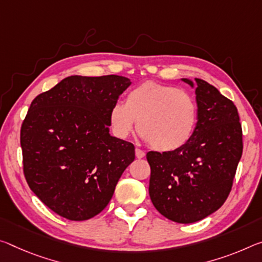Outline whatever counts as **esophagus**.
Here are the masks:
<instances>
[{
	"mask_svg": "<svg viewBox=\"0 0 262 262\" xmlns=\"http://www.w3.org/2000/svg\"><path fill=\"white\" fill-rule=\"evenodd\" d=\"M135 155H136V157H138V159H143V157L146 156V152H144L143 150H141V149H139V148H136L135 149Z\"/></svg>",
	"mask_w": 262,
	"mask_h": 262,
	"instance_id": "esophagus-1",
	"label": "esophagus"
}]
</instances>
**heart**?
Masks as SVG:
<instances>
[{
  "label": "heart",
  "instance_id": "b5f03b06",
  "mask_svg": "<svg viewBox=\"0 0 262 262\" xmlns=\"http://www.w3.org/2000/svg\"><path fill=\"white\" fill-rule=\"evenodd\" d=\"M110 121L119 138L138 128L142 138L160 151H173L188 143L197 123L192 95L178 87L146 81L129 91L126 103L116 102Z\"/></svg>",
  "mask_w": 262,
  "mask_h": 262
}]
</instances>
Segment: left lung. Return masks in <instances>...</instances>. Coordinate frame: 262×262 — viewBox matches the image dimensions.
Instances as JSON below:
<instances>
[{"instance_id":"1","label":"left lung","mask_w":262,"mask_h":262,"mask_svg":"<svg viewBox=\"0 0 262 262\" xmlns=\"http://www.w3.org/2000/svg\"><path fill=\"white\" fill-rule=\"evenodd\" d=\"M193 87L189 79H182ZM197 124L188 143L173 151H149V196L170 221L190 224L217 211L231 192L243 155L238 110L214 86L194 79Z\"/></svg>"}]
</instances>
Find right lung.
<instances>
[{"label": "right lung", "instance_id": "add662e5", "mask_svg": "<svg viewBox=\"0 0 262 262\" xmlns=\"http://www.w3.org/2000/svg\"><path fill=\"white\" fill-rule=\"evenodd\" d=\"M130 84L115 74L71 76L32 100L20 127L24 176L60 217L100 213L134 161V144L110 134L111 108Z\"/></svg>", "mask_w": 262, "mask_h": 262}]
</instances>
